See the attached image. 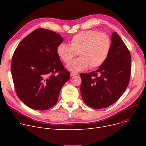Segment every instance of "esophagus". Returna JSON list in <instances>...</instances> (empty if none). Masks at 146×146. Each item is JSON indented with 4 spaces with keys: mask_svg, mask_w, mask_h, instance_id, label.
Instances as JSON below:
<instances>
[{
    "mask_svg": "<svg viewBox=\"0 0 146 146\" xmlns=\"http://www.w3.org/2000/svg\"><path fill=\"white\" fill-rule=\"evenodd\" d=\"M77 74H78L77 73H74V72H71V73H70V76H72V77H73V76H74L77 75Z\"/></svg>",
    "mask_w": 146,
    "mask_h": 146,
    "instance_id": "obj_1",
    "label": "esophagus"
}]
</instances>
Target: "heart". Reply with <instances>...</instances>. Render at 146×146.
<instances>
[{"label":"heart","mask_w":146,"mask_h":146,"mask_svg":"<svg viewBox=\"0 0 146 146\" xmlns=\"http://www.w3.org/2000/svg\"><path fill=\"white\" fill-rule=\"evenodd\" d=\"M111 45L108 34L89 30L76 34L70 40V45L60 44L57 52L66 64L70 63L79 53L81 57L67 66L70 70L79 72L89 66L95 68L102 66L110 54Z\"/></svg>","instance_id":"heart-1"}]
</instances>
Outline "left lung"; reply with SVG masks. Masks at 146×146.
Here are the masks:
<instances>
[{"instance_id": "left-lung-1", "label": "left lung", "mask_w": 146, "mask_h": 146, "mask_svg": "<svg viewBox=\"0 0 146 146\" xmlns=\"http://www.w3.org/2000/svg\"><path fill=\"white\" fill-rule=\"evenodd\" d=\"M110 54L95 72L81 73L80 92L88 106L99 110L108 107L124 94L130 79L131 58L126 45L118 34L112 35Z\"/></svg>"}]
</instances>
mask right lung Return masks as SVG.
<instances>
[{
  "label": "right lung",
  "mask_w": 146,
  "mask_h": 146,
  "mask_svg": "<svg viewBox=\"0 0 146 146\" xmlns=\"http://www.w3.org/2000/svg\"><path fill=\"white\" fill-rule=\"evenodd\" d=\"M63 38L51 30L38 28L23 39L12 59L11 73L18 98L29 108L47 110L57 102L70 78L57 54Z\"/></svg>",
  "instance_id": "right-lung-1"
}]
</instances>
